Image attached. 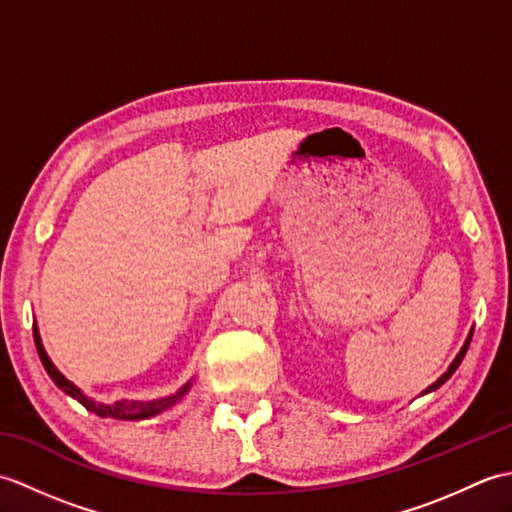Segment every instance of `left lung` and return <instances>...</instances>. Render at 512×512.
<instances>
[{
  "label": "left lung",
  "mask_w": 512,
  "mask_h": 512,
  "mask_svg": "<svg viewBox=\"0 0 512 512\" xmlns=\"http://www.w3.org/2000/svg\"><path fill=\"white\" fill-rule=\"evenodd\" d=\"M471 336H473V332L469 334V339H466V343H464V347H462V350H460V354L458 356H455V361L451 363V367L447 369V372H444L442 374V378H438L436 380V383H433L427 391H433V389H438L442 383H447V380L453 376V372H455V369H458L460 367V363H462V358H464V354H466V350H469V343H471Z\"/></svg>",
  "instance_id": "left-lung-1"
}]
</instances>
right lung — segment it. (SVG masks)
I'll return each instance as SVG.
<instances>
[{
	"mask_svg": "<svg viewBox=\"0 0 512 512\" xmlns=\"http://www.w3.org/2000/svg\"><path fill=\"white\" fill-rule=\"evenodd\" d=\"M35 345H37V352H39L41 363H43V367H46L48 376L54 380V385H57L59 389H63L65 394L72 396L74 400H79L85 409L94 411L96 416H101V418L145 420V418L156 416V413H160V411H165V409L173 407V405H176L178 400H182V396L189 391V385H184V387L178 391V394H173V396H169V398L149 400V402H136V400H134V402H127V400H123V402H114V405H101V402H94V400H90L88 396H83L81 389H76V387L70 383V380L65 378V376L59 372V369L52 365V361L48 358L46 350H43V345H41L37 325H35Z\"/></svg>",
	"mask_w": 512,
	"mask_h": 512,
	"instance_id": "add662e5",
	"label": "right lung"
}]
</instances>
